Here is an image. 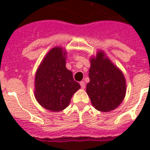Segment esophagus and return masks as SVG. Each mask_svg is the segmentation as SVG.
Returning <instances> with one entry per match:
<instances>
[{"mask_svg": "<svg viewBox=\"0 0 150 150\" xmlns=\"http://www.w3.org/2000/svg\"><path fill=\"white\" fill-rule=\"evenodd\" d=\"M80 86H81V88H82V89H85V87H86V84H85V82H83V81L80 82Z\"/></svg>", "mask_w": 150, "mask_h": 150, "instance_id": "34e87169", "label": "esophagus"}]
</instances>
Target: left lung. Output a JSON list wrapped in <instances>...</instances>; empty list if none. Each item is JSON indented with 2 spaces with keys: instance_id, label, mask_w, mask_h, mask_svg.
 I'll return each mask as SVG.
<instances>
[{
  "instance_id": "1",
  "label": "left lung",
  "mask_w": 150,
  "mask_h": 150,
  "mask_svg": "<svg viewBox=\"0 0 150 150\" xmlns=\"http://www.w3.org/2000/svg\"><path fill=\"white\" fill-rule=\"evenodd\" d=\"M89 82L86 86L93 106L96 110L108 112L116 109L126 93V82L123 73L103 51L90 60Z\"/></svg>"
}]
</instances>
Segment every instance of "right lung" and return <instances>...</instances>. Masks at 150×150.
I'll return each mask as SVG.
<instances>
[{"label":"right lung","instance_id":"right-lung-1","mask_svg":"<svg viewBox=\"0 0 150 150\" xmlns=\"http://www.w3.org/2000/svg\"><path fill=\"white\" fill-rule=\"evenodd\" d=\"M66 52L54 47L48 52L35 77V97L45 109L61 111L69 105L71 98L80 89L72 72L66 68Z\"/></svg>","mask_w":150,"mask_h":150}]
</instances>
